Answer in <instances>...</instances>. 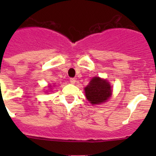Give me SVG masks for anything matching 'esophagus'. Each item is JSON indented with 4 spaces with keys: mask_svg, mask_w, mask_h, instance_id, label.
<instances>
[{
    "mask_svg": "<svg viewBox=\"0 0 156 156\" xmlns=\"http://www.w3.org/2000/svg\"><path fill=\"white\" fill-rule=\"evenodd\" d=\"M69 80H70V83H75L76 81V80L75 78H70Z\"/></svg>",
    "mask_w": 156,
    "mask_h": 156,
    "instance_id": "1",
    "label": "esophagus"
}]
</instances>
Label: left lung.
Returning <instances> with one entry per match:
<instances>
[{"label":"left lung","instance_id":"1","mask_svg":"<svg viewBox=\"0 0 156 156\" xmlns=\"http://www.w3.org/2000/svg\"><path fill=\"white\" fill-rule=\"evenodd\" d=\"M86 98L92 105L105 102L111 96V86L105 80L94 77L84 88Z\"/></svg>","mask_w":156,"mask_h":156}]
</instances>
